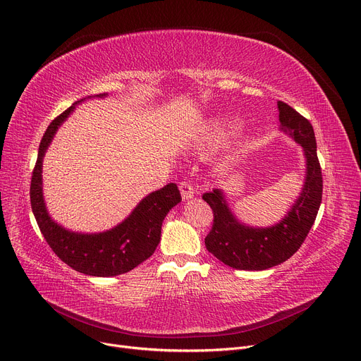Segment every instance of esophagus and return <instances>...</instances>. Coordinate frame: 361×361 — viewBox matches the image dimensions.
Here are the masks:
<instances>
[{
    "mask_svg": "<svg viewBox=\"0 0 361 361\" xmlns=\"http://www.w3.org/2000/svg\"><path fill=\"white\" fill-rule=\"evenodd\" d=\"M180 191H181V197L183 200H188V199H193L195 196V188L190 183L183 181L180 183Z\"/></svg>",
    "mask_w": 361,
    "mask_h": 361,
    "instance_id": "1",
    "label": "esophagus"
}]
</instances>
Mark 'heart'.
I'll return each mask as SVG.
<instances>
[{
	"mask_svg": "<svg viewBox=\"0 0 361 361\" xmlns=\"http://www.w3.org/2000/svg\"><path fill=\"white\" fill-rule=\"evenodd\" d=\"M233 129H235V123L233 122H225L218 129H216V135H218V136H225V135H228Z\"/></svg>",
	"mask_w": 361,
	"mask_h": 361,
	"instance_id": "obj_1",
	"label": "heart"
}]
</instances>
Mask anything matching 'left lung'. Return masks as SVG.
Wrapping results in <instances>:
<instances>
[{
    "instance_id": "8db88e82",
    "label": "left lung",
    "mask_w": 361,
    "mask_h": 361,
    "mask_svg": "<svg viewBox=\"0 0 361 361\" xmlns=\"http://www.w3.org/2000/svg\"><path fill=\"white\" fill-rule=\"evenodd\" d=\"M277 107L280 130L299 143L306 159L305 184L284 218L269 228H252L236 219L221 188L203 195L213 210V225L204 238L206 248L236 270L261 271L289 259L303 244L321 206L322 173L314 128L289 104L279 102Z\"/></svg>"
}]
</instances>
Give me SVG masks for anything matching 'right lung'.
Returning a JSON list of instances; mask_svg holds the SVG:
<instances>
[{"label":"right lung","mask_w":361,"mask_h":361,"mask_svg":"<svg viewBox=\"0 0 361 361\" xmlns=\"http://www.w3.org/2000/svg\"><path fill=\"white\" fill-rule=\"evenodd\" d=\"M106 95L99 94L95 97ZM81 102H75L47 126L32 176L30 203L46 243L65 264L87 276L111 277L133 270L154 254L161 239L162 221L166 213L181 202V195L177 184H166L142 199L122 224L100 233L72 232L58 225L44 204L42 162L58 128Z\"/></svg>","instance_id":"obj_1"}]
</instances>
